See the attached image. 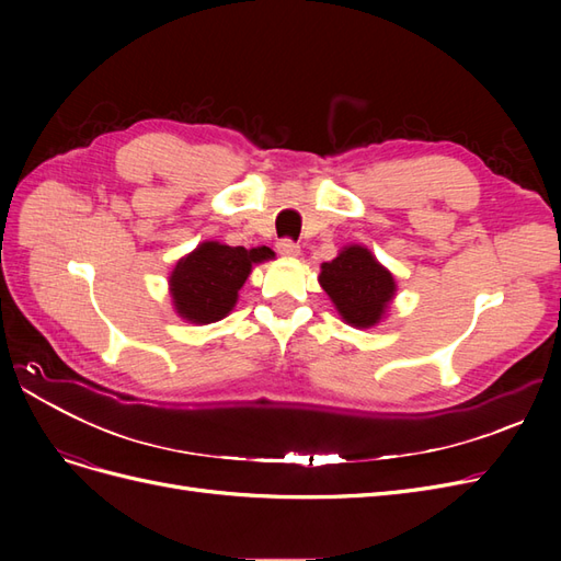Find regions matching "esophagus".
I'll return each instance as SVG.
<instances>
[{
    "label": "esophagus",
    "mask_w": 561,
    "mask_h": 561,
    "mask_svg": "<svg viewBox=\"0 0 561 561\" xmlns=\"http://www.w3.org/2000/svg\"><path fill=\"white\" fill-rule=\"evenodd\" d=\"M276 248H278V252L283 254V257H297V254H299V245L295 241H290V239L280 241Z\"/></svg>",
    "instance_id": "34e87169"
}]
</instances>
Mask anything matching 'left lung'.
<instances>
[{
  "mask_svg": "<svg viewBox=\"0 0 561 561\" xmlns=\"http://www.w3.org/2000/svg\"><path fill=\"white\" fill-rule=\"evenodd\" d=\"M318 283L336 313L351 328L369 330L386 318L398 285L390 271L365 245H344L332 262L320 264Z\"/></svg>",
  "mask_w": 561,
  "mask_h": 561,
  "instance_id": "obj_1",
  "label": "left lung"
}]
</instances>
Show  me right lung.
I'll return each instance as SVG.
<instances>
[{
	"label": "right lung",
	"instance_id": "add662e5",
	"mask_svg": "<svg viewBox=\"0 0 561 561\" xmlns=\"http://www.w3.org/2000/svg\"><path fill=\"white\" fill-rule=\"evenodd\" d=\"M276 252L260 248H231L219 241H203L190 254L178 260L168 276L175 313L194 325H208L227 318L239 290L252 274L254 264L274 260Z\"/></svg>",
	"mask_w": 561,
	"mask_h": 561
}]
</instances>
